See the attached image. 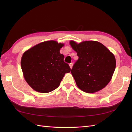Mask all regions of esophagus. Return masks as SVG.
I'll list each match as a JSON object with an SVG mask.
<instances>
[{
    "mask_svg": "<svg viewBox=\"0 0 132 132\" xmlns=\"http://www.w3.org/2000/svg\"><path fill=\"white\" fill-rule=\"evenodd\" d=\"M69 66H70V69L72 68V67H73V63H70L69 64Z\"/></svg>",
    "mask_w": 132,
    "mask_h": 132,
    "instance_id": "1",
    "label": "esophagus"
}]
</instances>
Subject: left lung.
<instances>
[{"label": "left lung", "instance_id": "1", "mask_svg": "<svg viewBox=\"0 0 132 132\" xmlns=\"http://www.w3.org/2000/svg\"><path fill=\"white\" fill-rule=\"evenodd\" d=\"M70 44L79 57L71 70L78 87L87 93L103 89L110 81L115 70L114 55L97 41L77 44L71 41Z\"/></svg>", "mask_w": 132, "mask_h": 132}]
</instances>
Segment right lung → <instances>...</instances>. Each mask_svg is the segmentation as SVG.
<instances>
[{"label":"right lung","mask_w":132,"mask_h":132,"mask_svg":"<svg viewBox=\"0 0 132 132\" xmlns=\"http://www.w3.org/2000/svg\"><path fill=\"white\" fill-rule=\"evenodd\" d=\"M63 44L54 41L43 42L23 54L21 66L23 76L32 88L42 93H50L59 86L70 67L60 53Z\"/></svg>","instance_id":"1"}]
</instances>
